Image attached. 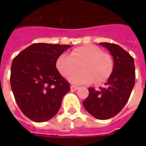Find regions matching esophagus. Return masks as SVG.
Returning <instances> with one entry per match:
<instances>
[{"label": "esophagus", "mask_w": 146, "mask_h": 146, "mask_svg": "<svg viewBox=\"0 0 146 146\" xmlns=\"http://www.w3.org/2000/svg\"><path fill=\"white\" fill-rule=\"evenodd\" d=\"M78 88H79V87H77V86H74V85L70 86V90H71L72 92H74V91H76V90H77Z\"/></svg>", "instance_id": "34e87169"}]
</instances>
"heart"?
<instances>
[{
	"mask_svg": "<svg viewBox=\"0 0 146 146\" xmlns=\"http://www.w3.org/2000/svg\"><path fill=\"white\" fill-rule=\"evenodd\" d=\"M81 65L82 70L74 74ZM58 71L74 84H96L106 81L111 75L114 62L110 55L94 45H86L74 49L71 53H62L56 62Z\"/></svg>",
	"mask_w": 146,
	"mask_h": 146,
	"instance_id": "1",
	"label": "heart"
}]
</instances>
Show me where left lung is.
<instances>
[{
  "instance_id": "1",
  "label": "left lung",
  "mask_w": 146,
  "mask_h": 146,
  "mask_svg": "<svg viewBox=\"0 0 146 146\" xmlns=\"http://www.w3.org/2000/svg\"><path fill=\"white\" fill-rule=\"evenodd\" d=\"M111 53L114 68L99 91L88 88L89 94L83 102L85 110L98 119H108L120 112L127 102L135 84L134 59L119 45L100 43Z\"/></svg>"
}]
</instances>
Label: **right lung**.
<instances>
[{"instance_id": "obj_1", "label": "right lung", "mask_w": 146, "mask_h": 146, "mask_svg": "<svg viewBox=\"0 0 146 146\" xmlns=\"http://www.w3.org/2000/svg\"><path fill=\"white\" fill-rule=\"evenodd\" d=\"M70 45L33 44L12 62L10 85L21 111L35 122H45L58 112L70 84L56 68L58 57Z\"/></svg>"}]
</instances>
